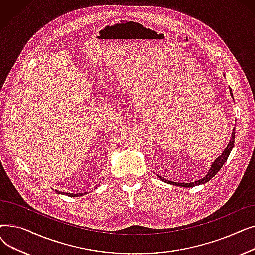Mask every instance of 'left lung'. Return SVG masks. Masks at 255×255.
<instances>
[{"instance_id":"8db88e82","label":"left lung","mask_w":255,"mask_h":255,"mask_svg":"<svg viewBox=\"0 0 255 255\" xmlns=\"http://www.w3.org/2000/svg\"><path fill=\"white\" fill-rule=\"evenodd\" d=\"M230 92H231V95L233 97V93H232V89H230ZM234 98V97H233ZM235 128L233 130V133H232V137H231V140L229 141V144H227V146L225 148V150L222 152V154L216 158L215 161L213 162V164L211 165V168L210 170L208 171L207 175L203 178L200 179L198 181H195V182H190V183H177V182H171V181H168L164 178H161L160 177V180H162L163 182L165 183H168V184H172V185H176V186H181V187H193V186H196V185H200V184H205L207 182H209L214 176L216 175V173L221 169V167L223 166V164L226 162L227 158H229L233 148H234V144H235ZM159 177V176H158Z\"/></svg>"}]
</instances>
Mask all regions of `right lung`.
<instances>
[{
	"label": "right lung",
	"mask_w": 255,
	"mask_h": 255,
	"mask_svg": "<svg viewBox=\"0 0 255 255\" xmlns=\"http://www.w3.org/2000/svg\"><path fill=\"white\" fill-rule=\"evenodd\" d=\"M56 192L57 193H59V194H65V195H67V196H70V197H75V196H80V195H84L85 193H76V194H74V193H68V192H62V191H58V190H56ZM87 194V193H86Z\"/></svg>",
	"instance_id": "obj_1"
}]
</instances>
